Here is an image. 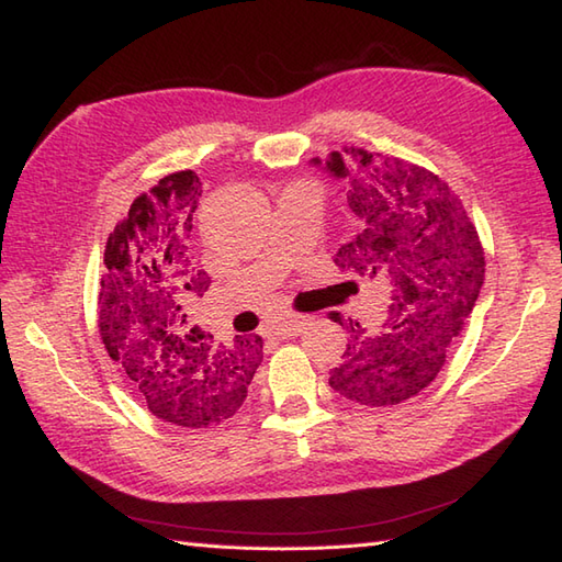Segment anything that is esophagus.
Returning a JSON list of instances; mask_svg holds the SVG:
<instances>
[{"label":"esophagus","mask_w":562,"mask_h":562,"mask_svg":"<svg viewBox=\"0 0 562 562\" xmlns=\"http://www.w3.org/2000/svg\"><path fill=\"white\" fill-rule=\"evenodd\" d=\"M308 326V316H290V318H280V321H272L268 326V330L272 336H280V338H292V336H300V333Z\"/></svg>","instance_id":"esophagus-1"}]
</instances>
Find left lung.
I'll return each mask as SVG.
<instances>
[{"mask_svg":"<svg viewBox=\"0 0 562 562\" xmlns=\"http://www.w3.org/2000/svg\"><path fill=\"white\" fill-rule=\"evenodd\" d=\"M342 151H330L324 166L348 181L352 212V234L333 260L386 282L391 304L381 330L350 324L352 340L328 384L355 403L386 408L417 396L445 367L481 294L485 256L459 195L439 176L384 154Z\"/></svg>","mask_w":562,"mask_h":562,"instance_id":"obj_1","label":"left lung"}]
</instances>
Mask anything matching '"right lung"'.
<instances>
[{
	"instance_id": "1",
	"label": "right lung",
	"mask_w": 562,
	"mask_h": 562,
	"mask_svg": "<svg viewBox=\"0 0 562 562\" xmlns=\"http://www.w3.org/2000/svg\"><path fill=\"white\" fill-rule=\"evenodd\" d=\"M200 195L195 171L164 176L142 193L105 244L99 294L101 340L125 386L159 420L190 429L241 408L262 362L260 336L224 345L188 324L210 288L190 258Z\"/></svg>"
}]
</instances>
